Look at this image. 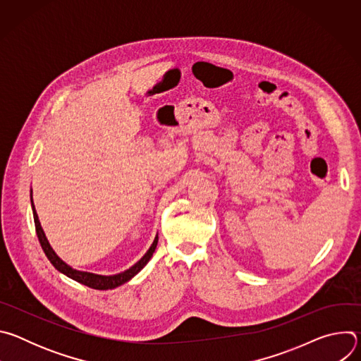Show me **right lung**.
Instances as JSON below:
<instances>
[{
    "instance_id": "1",
    "label": "right lung",
    "mask_w": 361,
    "mask_h": 361,
    "mask_svg": "<svg viewBox=\"0 0 361 361\" xmlns=\"http://www.w3.org/2000/svg\"><path fill=\"white\" fill-rule=\"evenodd\" d=\"M31 201H32V197H31ZM32 214H34V223H35V231H37V235H38V240H39V244L47 255V259L51 262V264H53L60 273L66 274L67 277L87 286V287H91V288H95V290H111V288H116L124 283H127L128 280H131L138 271L142 270V267L149 262V259L152 257V252L156 251V247H157V243H159V235H156V238H154L151 247L148 248V251L141 257V260L137 262L133 267H130L128 270L120 273V274H116V276H99V274H92V273H87V271H78V270H74L71 269L68 264H66L60 257L56 254V251L51 248L45 234H44V230L39 224V220H38V216H37V212L34 209V204H32Z\"/></svg>"
}]
</instances>
